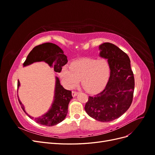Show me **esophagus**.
<instances>
[{
  "instance_id": "1",
  "label": "esophagus",
  "mask_w": 155,
  "mask_h": 155,
  "mask_svg": "<svg viewBox=\"0 0 155 155\" xmlns=\"http://www.w3.org/2000/svg\"><path fill=\"white\" fill-rule=\"evenodd\" d=\"M77 94H78V92H76V91H72V95L73 97H75Z\"/></svg>"
}]
</instances>
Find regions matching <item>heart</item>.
Listing matches in <instances>:
<instances>
[{
  "mask_svg": "<svg viewBox=\"0 0 155 155\" xmlns=\"http://www.w3.org/2000/svg\"><path fill=\"white\" fill-rule=\"evenodd\" d=\"M110 72V64L107 59L85 58L72 62L70 68L64 67L60 76L68 88L75 87L81 79L83 88L87 92L94 93L105 85Z\"/></svg>",
  "mask_w": 155,
  "mask_h": 155,
  "instance_id": "b5f03b06",
  "label": "heart"
}]
</instances>
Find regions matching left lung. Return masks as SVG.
Segmentation results:
<instances>
[{
	"mask_svg": "<svg viewBox=\"0 0 155 155\" xmlns=\"http://www.w3.org/2000/svg\"><path fill=\"white\" fill-rule=\"evenodd\" d=\"M100 57L110 64V77L101 92L88 97L85 110L89 116L102 122L114 120L128 110L133 101L134 74L129 56L118 46L105 43L100 45Z\"/></svg>",
	"mask_w": 155,
	"mask_h": 155,
	"instance_id": "8db88e82",
	"label": "left lung"
}]
</instances>
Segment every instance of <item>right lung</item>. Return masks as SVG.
<instances>
[{
  "instance_id": "obj_1",
  "label": "right lung",
  "mask_w": 155,
  "mask_h": 155,
  "mask_svg": "<svg viewBox=\"0 0 155 155\" xmlns=\"http://www.w3.org/2000/svg\"><path fill=\"white\" fill-rule=\"evenodd\" d=\"M45 61L50 67H53L54 71L61 72L63 67L68 62L67 57L63 50L58 45L51 43H46L36 46L28 55L23 63L26 67L35 62ZM20 82H17V91ZM72 99V92L64 89L60 84L58 77H55V87L54 101L49 110L41 116L34 118L25 111V107L18 99L22 110L31 119H34L37 124L46 126H53L58 124L65 118L68 113V107L70 101Z\"/></svg>"
}]
</instances>
